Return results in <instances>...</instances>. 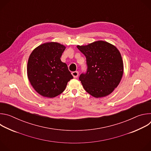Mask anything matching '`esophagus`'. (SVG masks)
Instances as JSON below:
<instances>
[{"label": "esophagus", "mask_w": 151, "mask_h": 151, "mask_svg": "<svg viewBox=\"0 0 151 151\" xmlns=\"http://www.w3.org/2000/svg\"><path fill=\"white\" fill-rule=\"evenodd\" d=\"M72 75H73V76L75 78H76L79 75L78 73V72L77 71H75V72H72Z\"/></svg>", "instance_id": "esophagus-1"}]
</instances>
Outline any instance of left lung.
Returning a JSON list of instances; mask_svg holds the SVG:
<instances>
[{"instance_id": "8db88e82", "label": "left lung", "mask_w": 151, "mask_h": 151, "mask_svg": "<svg viewBox=\"0 0 151 151\" xmlns=\"http://www.w3.org/2000/svg\"><path fill=\"white\" fill-rule=\"evenodd\" d=\"M77 48L86 57L87 71L79 76L85 90L96 98L112 93L119 85L124 72L123 61L117 48L97 40Z\"/></svg>"}]
</instances>
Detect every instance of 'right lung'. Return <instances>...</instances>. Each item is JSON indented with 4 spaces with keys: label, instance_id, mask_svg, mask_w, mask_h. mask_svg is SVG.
Wrapping results in <instances>:
<instances>
[{
    "label": "right lung",
    "instance_id": "obj_1",
    "mask_svg": "<svg viewBox=\"0 0 151 151\" xmlns=\"http://www.w3.org/2000/svg\"><path fill=\"white\" fill-rule=\"evenodd\" d=\"M66 47L58 42H47L36 47L30 54L27 67L29 80L40 95L55 97L65 90L73 78L67 64L60 57Z\"/></svg>",
    "mask_w": 151,
    "mask_h": 151
}]
</instances>
